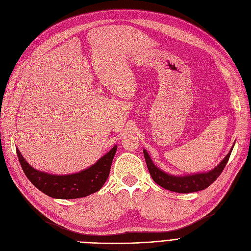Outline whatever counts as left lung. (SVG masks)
<instances>
[{
	"label": "left lung",
	"instance_id": "1",
	"mask_svg": "<svg viewBox=\"0 0 251 251\" xmlns=\"http://www.w3.org/2000/svg\"><path fill=\"white\" fill-rule=\"evenodd\" d=\"M233 147L231 148L230 152L226 154V156L213 170L205 173L188 175V176H173L159 170L157 166L153 163L148 152L145 149H144V156L147 163L148 171L153 178V181L157 185L161 186L166 190L173 191V192L191 193V192H197V191L206 189L208 186H210L214 181L217 180L230 158Z\"/></svg>",
	"mask_w": 251,
	"mask_h": 251
}]
</instances>
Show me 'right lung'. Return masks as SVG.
I'll use <instances>...</instances> for the list:
<instances>
[{"label": "right lung", "instance_id": "add662e5", "mask_svg": "<svg viewBox=\"0 0 251 251\" xmlns=\"http://www.w3.org/2000/svg\"><path fill=\"white\" fill-rule=\"evenodd\" d=\"M116 149L115 145L90 168L65 176L51 175L35 170L23 158L18 148L16 151L23 172L34 187L52 198L75 199L89 196L103 187L108 178Z\"/></svg>", "mask_w": 251, "mask_h": 251}]
</instances>
